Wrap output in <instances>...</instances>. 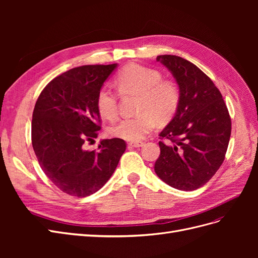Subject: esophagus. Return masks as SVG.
Instances as JSON below:
<instances>
[{
  "label": "esophagus",
  "instance_id": "obj_1",
  "mask_svg": "<svg viewBox=\"0 0 258 258\" xmlns=\"http://www.w3.org/2000/svg\"><path fill=\"white\" fill-rule=\"evenodd\" d=\"M128 145L131 147H141L144 145V143L141 141H138V142H130V143H128Z\"/></svg>",
  "mask_w": 258,
  "mask_h": 258
}]
</instances>
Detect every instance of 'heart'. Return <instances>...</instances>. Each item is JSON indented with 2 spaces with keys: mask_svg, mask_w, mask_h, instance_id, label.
Wrapping results in <instances>:
<instances>
[{
  "mask_svg": "<svg viewBox=\"0 0 258 258\" xmlns=\"http://www.w3.org/2000/svg\"><path fill=\"white\" fill-rule=\"evenodd\" d=\"M118 91L122 95L134 93L140 96L139 116L122 118L108 129L112 137L126 141L138 142L155 127L156 120L166 122L172 118L179 103V89L172 81L162 80L159 71L141 64L124 67L115 79ZM99 114L106 119L117 116V96L102 87L97 95Z\"/></svg>",
  "mask_w": 258,
  "mask_h": 258,
  "instance_id": "obj_1",
  "label": "heart"
}]
</instances>
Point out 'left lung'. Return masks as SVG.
<instances>
[{
    "instance_id": "8db88e82",
    "label": "left lung",
    "mask_w": 258,
    "mask_h": 258,
    "mask_svg": "<svg viewBox=\"0 0 258 258\" xmlns=\"http://www.w3.org/2000/svg\"><path fill=\"white\" fill-rule=\"evenodd\" d=\"M156 60L173 75L179 89L175 115L161 132L155 172L173 188L191 191L208 183L225 159L231 120L222 93L191 62L172 54Z\"/></svg>"
}]
</instances>
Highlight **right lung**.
<instances>
[{"instance_id":"add662e5","label":"right lung","mask_w":258,"mask_h":258,"mask_svg":"<svg viewBox=\"0 0 258 258\" xmlns=\"http://www.w3.org/2000/svg\"><path fill=\"white\" fill-rule=\"evenodd\" d=\"M117 68L83 66L57 76L43 89L32 115V146L50 181L75 197L95 194L110 179L126 151L121 139L102 140L98 151L84 144L98 137L97 95Z\"/></svg>"}]
</instances>
